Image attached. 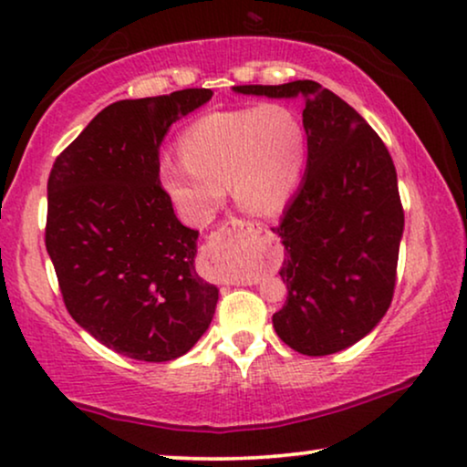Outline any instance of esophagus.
I'll return each instance as SVG.
<instances>
[{
    "label": "esophagus",
    "mask_w": 467,
    "mask_h": 467,
    "mask_svg": "<svg viewBox=\"0 0 467 467\" xmlns=\"http://www.w3.org/2000/svg\"><path fill=\"white\" fill-rule=\"evenodd\" d=\"M263 234H266V228L260 226V223L245 222V220H228L220 230H217L213 237L209 239L207 250L209 254L220 256V254H223V250H226L228 241L233 237H263Z\"/></svg>",
    "instance_id": "obj_1"
}]
</instances>
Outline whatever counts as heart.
Segmentation results:
<instances>
[{
	"mask_svg": "<svg viewBox=\"0 0 467 467\" xmlns=\"http://www.w3.org/2000/svg\"><path fill=\"white\" fill-rule=\"evenodd\" d=\"M179 153L161 160L160 183L185 220L202 226L220 209L228 183L252 213L282 209L306 169L307 132L295 109L266 102L198 117L179 136Z\"/></svg>",
	"mask_w": 467,
	"mask_h": 467,
	"instance_id": "b5f03b06",
	"label": "heart"
}]
</instances>
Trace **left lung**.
Segmentation results:
<instances>
[{
    "instance_id": "obj_1",
    "label": "left lung",
    "mask_w": 467,
    "mask_h": 467,
    "mask_svg": "<svg viewBox=\"0 0 467 467\" xmlns=\"http://www.w3.org/2000/svg\"><path fill=\"white\" fill-rule=\"evenodd\" d=\"M245 96L303 98L307 169L282 223L288 296L273 314L279 339L327 357L363 339L393 301L403 207L387 145L316 80L233 87Z\"/></svg>"
}]
</instances>
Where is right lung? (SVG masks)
I'll return each mask as SVG.
<instances>
[{"mask_svg":"<svg viewBox=\"0 0 467 467\" xmlns=\"http://www.w3.org/2000/svg\"><path fill=\"white\" fill-rule=\"evenodd\" d=\"M211 89L119 99L98 113L48 175L47 252L66 309L128 358L183 357L215 314L217 288L196 273L198 230L177 220L160 183L169 128Z\"/></svg>","mask_w":467,"mask_h":467,"instance_id":"add662e5","label":"right lung"}]
</instances>
